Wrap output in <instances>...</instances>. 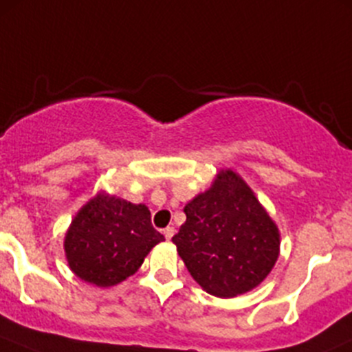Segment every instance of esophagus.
<instances>
[{
  "label": "esophagus",
  "instance_id": "1",
  "mask_svg": "<svg viewBox=\"0 0 352 352\" xmlns=\"http://www.w3.org/2000/svg\"><path fill=\"white\" fill-rule=\"evenodd\" d=\"M173 233H175V230H173V226H166V228L163 230V235H165V239H166V240L172 239Z\"/></svg>",
  "mask_w": 352,
  "mask_h": 352
}]
</instances>
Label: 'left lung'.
I'll list each match as a JSON object with an SVG mask.
<instances>
[{"label": "left lung", "mask_w": 352, "mask_h": 352, "mask_svg": "<svg viewBox=\"0 0 352 352\" xmlns=\"http://www.w3.org/2000/svg\"><path fill=\"white\" fill-rule=\"evenodd\" d=\"M184 212L172 242L202 289L233 298L267 278L279 257V230L239 173L221 170Z\"/></svg>", "instance_id": "left-lung-1"}]
</instances>
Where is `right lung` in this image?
Returning a JSON list of instances; mask_svg holds the SVG:
<instances>
[{"mask_svg": "<svg viewBox=\"0 0 352 352\" xmlns=\"http://www.w3.org/2000/svg\"><path fill=\"white\" fill-rule=\"evenodd\" d=\"M165 236L151 225L144 204L97 194L78 211L65 239L71 271L83 281L109 287L133 276Z\"/></svg>", "mask_w": 352, "mask_h": 352, "instance_id": "obj_1", "label": "right lung"}]
</instances>
